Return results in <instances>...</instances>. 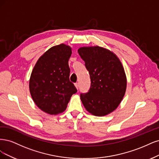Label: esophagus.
<instances>
[{
	"label": "esophagus",
	"mask_w": 159,
	"mask_h": 159,
	"mask_svg": "<svg viewBox=\"0 0 159 159\" xmlns=\"http://www.w3.org/2000/svg\"><path fill=\"white\" fill-rule=\"evenodd\" d=\"M75 87H76V89H79V83H75Z\"/></svg>",
	"instance_id": "1"
}]
</instances>
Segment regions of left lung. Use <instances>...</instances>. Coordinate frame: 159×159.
Here are the masks:
<instances>
[{
	"label": "left lung",
	"instance_id": "1",
	"mask_svg": "<svg viewBox=\"0 0 159 159\" xmlns=\"http://www.w3.org/2000/svg\"><path fill=\"white\" fill-rule=\"evenodd\" d=\"M89 70L91 86L88 93L80 94L86 110L96 116L111 113L125 95L127 79L120 60L109 49L99 47H82L78 49Z\"/></svg>",
	"mask_w": 159,
	"mask_h": 159
}]
</instances>
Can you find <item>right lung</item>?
<instances>
[{"label": "right lung", "instance_id": "1", "mask_svg": "<svg viewBox=\"0 0 159 159\" xmlns=\"http://www.w3.org/2000/svg\"><path fill=\"white\" fill-rule=\"evenodd\" d=\"M70 46L61 43L38 59L30 76V92L34 103L45 113L57 115L65 110L77 90L69 80Z\"/></svg>", "mask_w": 159, "mask_h": 159}]
</instances>
